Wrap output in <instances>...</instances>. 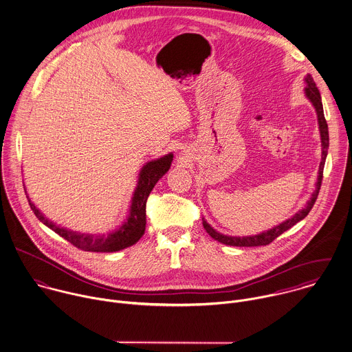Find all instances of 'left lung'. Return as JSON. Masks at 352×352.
<instances>
[{
  "label": "left lung",
  "instance_id": "obj_1",
  "mask_svg": "<svg viewBox=\"0 0 352 352\" xmlns=\"http://www.w3.org/2000/svg\"><path fill=\"white\" fill-rule=\"evenodd\" d=\"M305 82H306V88H305V94L307 96V99L313 103L316 111H317V118H318V126H320V135H321V146H322V156H321V163H320V170H318V178H317V184H316V190L311 195V199L307 201L306 207L300 211L296 212L291 219H287L285 221L280 223L279 226L260 232L257 235H250V236H230V235H224L217 232L214 228H212L211 226L207 223L206 219H203V226L206 228V231L211 235L212 238L220 243L224 245H230V246H264V245H270L272 241H275L280 234L284 231H287L288 228H291L294 224H296L298 221H300L302 219H305L307 216V213L311 211L320 188H321V182H322V173H324V166H325V159L328 155V146H329V133H328V124L325 121L324 117V109H322V102H321V95L320 91L313 80V77L310 74H307L305 77Z\"/></svg>",
  "mask_w": 352,
  "mask_h": 352
}]
</instances>
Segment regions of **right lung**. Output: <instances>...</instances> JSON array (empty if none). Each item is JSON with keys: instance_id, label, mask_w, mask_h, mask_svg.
<instances>
[{"instance_id": "right-lung-1", "label": "right lung", "mask_w": 352, "mask_h": 352, "mask_svg": "<svg viewBox=\"0 0 352 352\" xmlns=\"http://www.w3.org/2000/svg\"><path fill=\"white\" fill-rule=\"evenodd\" d=\"M173 153H167L163 157H159L156 160H151L141 168L139 174V182L135 189L132 204L129 214L126 220L124 221L120 228L116 231L107 234V235H92V234H81L77 231H72L65 227L57 226L56 223L46 219L42 212L39 211L35 204L30 200L28 195V203L35 216L46 224L49 228H52L54 232L61 235L64 239L71 242L76 248L84 250V252H102V253H110V252H118L125 248H129L135 245L145 231V206L148 196L156 182L168 171L171 162H173ZM27 193V192H25Z\"/></svg>"}]
</instances>
